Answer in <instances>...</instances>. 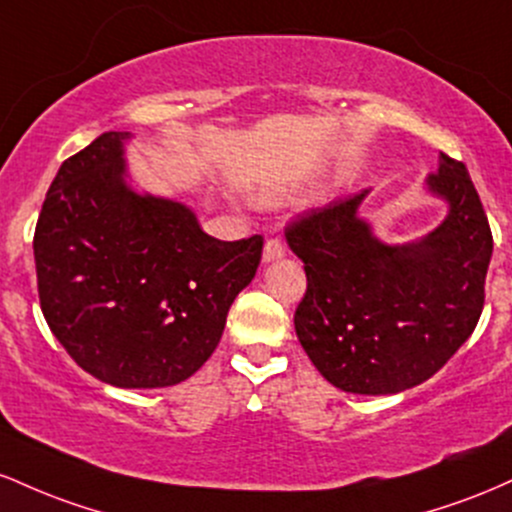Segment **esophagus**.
Returning a JSON list of instances; mask_svg holds the SVG:
<instances>
[{
  "label": "esophagus",
  "mask_w": 512,
  "mask_h": 512,
  "mask_svg": "<svg viewBox=\"0 0 512 512\" xmlns=\"http://www.w3.org/2000/svg\"><path fill=\"white\" fill-rule=\"evenodd\" d=\"M284 243H281L279 238H269L267 243H264V250H262V260L264 262H274L279 260V257H284Z\"/></svg>",
  "instance_id": "1"
}]
</instances>
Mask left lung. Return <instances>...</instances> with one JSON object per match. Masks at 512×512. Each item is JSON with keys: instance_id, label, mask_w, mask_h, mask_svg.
<instances>
[{"instance_id": "8db88e82", "label": "left lung", "mask_w": 512, "mask_h": 512, "mask_svg": "<svg viewBox=\"0 0 512 512\" xmlns=\"http://www.w3.org/2000/svg\"><path fill=\"white\" fill-rule=\"evenodd\" d=\"M448 214L426 236L385 243L361 216L370 190L286 228L308 289L293 315L298 342L327 383L397 395L450 361L477 327L493 238L464 163L440 154L424 180Z\"/></svg>"}]
</instances>
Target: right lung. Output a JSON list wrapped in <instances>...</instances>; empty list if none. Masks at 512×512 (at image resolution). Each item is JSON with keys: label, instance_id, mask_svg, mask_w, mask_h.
<instances>
[{"label": "right lung", "instance_id": "add662e5", "mask_svg": "<svg viewBox=\"0 0 512 512\" xmlns=\"http://www.w3.org/2000/svg\"><path fill=\"white\" fill-rule=\"evenodd\" d=\"M129 132H105L62 163L33 238L40 308L57 342L101 383L178 385L221 342L262 238L216 240L178 199L139 192Z\"/></svg>", "mask_w": 512, "mask_h": 512}]
</instances>
